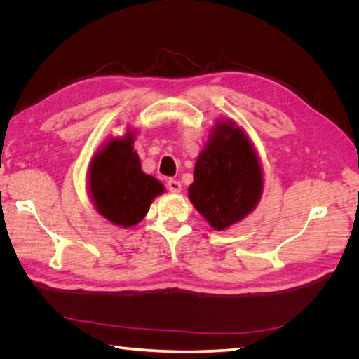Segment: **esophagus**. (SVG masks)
Returning <instances> with one entry per match:
<instances>
[{
    "label": "esophagus",
    "mask_w": 359,
    "mask_h": 359,
    "mask_svg": "<svg viewBox=\"0 0 359 359\" xmlns=\"http://www.w3.org/2000/svg\"><path fill=\"white\" fill-rule=\"evenodd\" d=\"M168 187L172 193H180L181 191V182L177 180H169L168 181Z\"/></svg>",
    "instance_id": "esophagus-1"
}]
</instances>
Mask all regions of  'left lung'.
<instances>
[{
	"mask_svg": "<svg viewBox=\"0 0 359 359\" xmlns=\"http://www.w3.org/2000/svg\"><path fill=\"white\" fill-rule=\"evenodd\" d=\"M264 191L262 166L244 130L232 119L214 126L194 165L189 199L215 231L241 222Z\"/></svg>",
	"mask_w": 359,
	"mask_h": 359,
	"instance_id": "left-lung-1",
	"label": "left lung"
}]
</instances>
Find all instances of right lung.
Wrapping results in <instances>:
<instances>
[{
	"mask_svg": "<svg viewBox=\"0 0 359 359\" xmlns=\"http://www.w3.org/2000/svg\"><path fill=\"white\" fill-rule=\"evenodd\" d=\"M135 133L112 137L97 151L88 168V191L97 212L121 227L144 220L165 186L140 166Z\"/></svg>",
	"mask_w": 359,
	"mask_h": 359,
	"instance_id": "right-lung-1",
	"label": "right lung"
}]
</instances>
